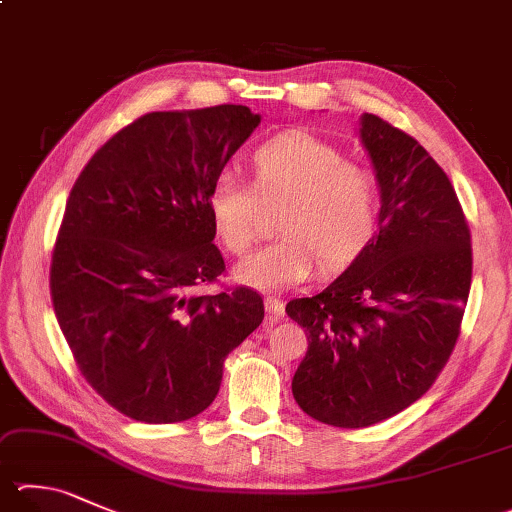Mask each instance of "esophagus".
I'll use <instances>...</instances> for the list:
<instances>
[{
  "instance_id": "1",
  "label": "esophagus",
  "mask_w": 512,
  "mask_h": 512,
  "mask_svg": "<svg viewBox=\"0 0 512 512\" xmlns=\"http://www.w3.org/2000/svg\"><path fill=\"white\" fill-rule=\"evenodd\" d=\"M266 311H268V322H277L284 318V302L280 300V297H273L268 295L266 297Z\"/></svg>"
}]
</instances>
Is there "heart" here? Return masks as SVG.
Segmentation results:
<instances>
[{
    "label": "heart",
    "mask_w": 512,
    "mask_h": 512,
    "mask_svg": "<svg viewBox=\"0 0 512 512\" xmlns=\"http://www.w3.org/2000/svg\"><path fill=\"white\" fill-rule=\"evenodd\" d=\"M253 185L221 176L208 192L217 237L232 255H246L262 232V201H284V235L235 268V280L257 288L304 282L315 264L333 273L351 264L380 219V183L367 165L347 161L340 147L309 132L268 138L250 156Z\"/></svg>",
    "instance_id": "1"
}]
</instances>
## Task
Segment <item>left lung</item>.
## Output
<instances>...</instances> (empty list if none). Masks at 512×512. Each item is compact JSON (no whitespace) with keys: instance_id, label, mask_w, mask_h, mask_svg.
<instances>
[{"instance_id":"obj_1","label":"left lung","mask_w":512,"mask_h":512,"mask_svg":"<svg viewBox=\"0 0 512 512\" xmlns=\"http://www.w3.org/2000/svg\"><path fill=\"white\" fill-rule=\"evenodd\" d=\"M360 138L380 183L378 232L322 293L286 304L309 340L293 396L333 427L385 421L432 387L472 282L470 228L448 174L374 114H362Z\"/></svg>"}]
</instances>
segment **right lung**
<instances>
[{
    "label": "right lung",
    "instance_id": "obj_1",
    "mask_svg": "<svg viewBox=\"0 0 512 512\" xmlns=\"http://www.w3.org/2000/svg\"><path fill=\"white\" fill-rule=\"evenodd\" d=\"M259 120L244 105L152 111L73 183L51 259L55 318L80 374L134 421L201 414L264 320L253 288L197 293L226 271L208 192Z\"/></svg>",
    "mask_w": 512,
    "mask_h": 512
}]
</instances>
